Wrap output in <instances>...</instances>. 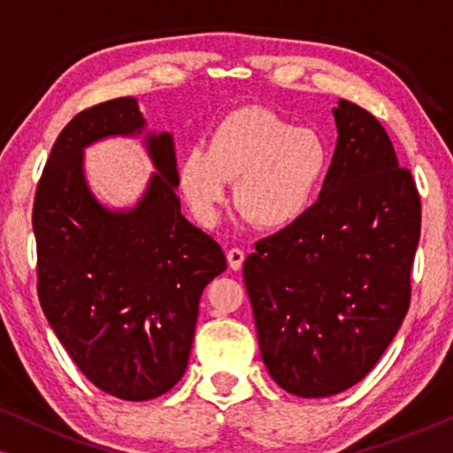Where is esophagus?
Segmentation results:
<instances>
[{
	"label": "esophagus",
	"instance_id": "34e87169",
	"mask_svg": "<svg viewBox=\"0 0 453 453\" xmlns=\"http://www.w3.org/2000/svg\"><path fill=\"white\" fill-rule=\"evenodd\" d=\"M226 262L231 265V270H241V265L245 262V253L239 247H233V250L226 251Z\"/></svg>",
	"mask_w": 453,
	"mask_h": 453
}]
</instances>
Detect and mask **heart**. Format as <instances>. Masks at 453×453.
Instances as JSON below:
<instances>
[{"label": "heart", "instance_id": "1", "mask_svg": "<svg viewBox=\"0 0 453 453\" xmlns=\"http://www.w3.org/2000/svg\"><path fill=\"white\" fill-rule=\"evenodd\" d=\"M330 169V146L311 127H295L264 107L228 113L179 163V183L202 225L219 220L234 181V206L247 220L278 231L307 214Z\"/></svg>", "mask_w": 453, "mask_h": 453}]
</instances>
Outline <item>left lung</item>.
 Returning a JSON list of instances; mask_svg holds the SVG:
<instances>
[{"label":"left lung","instance_id":"8db88e82","mask_svg":"<svg viewBox=\"0 0 453 453\" xmlns=\"http://www.w3.org/2000/svg\"><path fill=\"white\" fill-rule=\"evenodd\" d=\"M332 113L318 202L243 264L265 369L301 398L344 392L375 367L408 311L420 237L417 185L386 129L342 98Z\"/></svg>","mask_w":453,"mask_h":453}]
</instances>
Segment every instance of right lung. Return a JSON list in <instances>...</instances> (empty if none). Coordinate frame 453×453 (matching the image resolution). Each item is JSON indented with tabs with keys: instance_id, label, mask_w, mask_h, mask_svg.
I'll use <instances>...</instances> for the list:
<instances>
[{
	"instance_id": "1",
	"label": "right lung",
	"mask_w": 453,
	"mask_h": 453,
	"mask_svg": "<svg viewBox=\"0 0 453 453\" xmlns=\"http://www.w3.org/2000/svg\"><path fill=\"white\" fill-rule=\"evenodd\" d=\"M144 134L155 173L132 209L91 194L83 150ZM173 135L146 132L132 96L78 113L55 140L36 188L39 301L78 369L115 398L163 395L188 369L200 296L226 270L216 241L181 214Z\"/></svg>"
}]
</instances>
